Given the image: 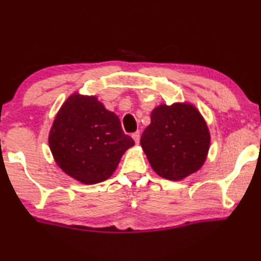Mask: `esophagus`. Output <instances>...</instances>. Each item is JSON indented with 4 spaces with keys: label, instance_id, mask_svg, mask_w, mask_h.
<instances>
[{
    "label": "esophagus",
    "instance_id": "esophagus-1",
    "mask_svg": "<svg viewBox=\"0 0 261 261\" xmlns=\"http://www.w3.org/2000/svg\"><path fill=\"white\" fill-rule=\"evenodd\" d=\"M132 138H134V141L136 142V144H138L139 139H141V132H139V131L134 132V134H132Z\"/></svg>",
    "mask_w": 261,
    "mask_h": 261
}]
</instances>
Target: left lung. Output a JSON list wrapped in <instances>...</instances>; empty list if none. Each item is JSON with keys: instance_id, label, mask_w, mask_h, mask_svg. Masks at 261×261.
Here are the masks:
<instances>
[{"instance_id": "obj_1", "label": "left lung", "mask_w": 261, "mask_h": 261, "mask_svg": "<svg viewBox=\"0 0 261 261\" xmlns=\"http://www.w3.org/2000/svg\"><path fill=\"white\" fill-rule=\"evenodd\" d=\"M211 136L202 116L190 104H162L151 112L141 145L153 170L178 181L199 170L209 150Z\"/></svg>"}]
</instances>
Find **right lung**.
<instances>
[{
    "instance_id": "1",
    "label": "right lung",
    "mask_w": 261,
    "mask_h": 261,
    "mask_svg": "<svg viewBox=\"0 0 261 261\" xmlns=\"http://www.w3.org/2000/svg\"><path fill=\"white\" fill-rule=\"evenodd\" d=\"M134 144L117 115L87 95H71L49 132V148L58 166L85 185L108 179Z\"/></svg>"
}]
</instances>
